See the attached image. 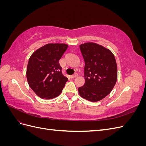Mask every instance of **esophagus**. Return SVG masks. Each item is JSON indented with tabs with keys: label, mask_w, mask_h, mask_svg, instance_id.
I'll use <instances>...</instances> for the list:
<instances>
[{
	"label": "esophagus",
	"mask_w": 146,
	"mask_h": 146,
	"mask_svg": "<svg viewBox=\"0 0 146 146\" xmlns=\"http://www.w3.org/2000/svg\"><path fill=\"white\" fill-rule=\"evenodd\" d=\"M78 76V74L77 73H75L74 75H72V76H70V78H76Z\"/></svg>",
	"instance_id": "esophagus-1"
}]
</instances>
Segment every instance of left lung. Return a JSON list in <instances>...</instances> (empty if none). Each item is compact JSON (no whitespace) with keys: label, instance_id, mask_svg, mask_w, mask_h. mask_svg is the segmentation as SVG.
I'll return each instance as SVG.
<instances>
[{"label":"left lung","instance_id":"obj_1","mask_svg":"<svg viewBox=\"0 0 146 146\" xmlns=\"http://www.w3.org/2000/svg\"><path fill=\"white\" fill-rule=\"evenodd\" d=\"M85 61V83L78 88L79 94L91 102H98L108 96L117 78V64L113 53L94 42L80 45Z\"/></svg>","mask_w":146,"mask_h":146}]
</instances>
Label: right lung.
Here are the masks:
<instances>
[{
    "label": "right lung",
    "mask_w": 146,
    "mask_h": 146,
    "mask_svg": "<svg viewBox=\"0 0 146 146\" xmlns=\"http://www.w3.org/2000/svg\"><path fill=\"white\" fill-rule=\"evenodd\" d=\"M65 44H47L38 48L30 57L27 78L30 87L42 99L58 96L68 78L61 72L59 60L67 50Z\"/></svg>",
    "instance_id": "right-lung-1"
}]
</instances>
